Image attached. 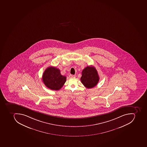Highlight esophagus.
<instances>
[{
  "label": "esophagus",
  "instance_id": "esophagus-1",
  "mask_svg": "<svg viewBox=\"0 0 147 147\" xmlns=\"http://www.w3.org/2000/svg\"><path fill=\"white\" fill-rule=\"evenodd\" d=\"M75 75H69V77H70V78H72V77H75Z\"/></svg>",
  "mask_w": 147,
  "mask_h": 147
}]
</instances>
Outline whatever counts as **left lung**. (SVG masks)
<instances>
[{
  "instance_id": "left-lung-1",
  "label": "left lung",
  "mask_w": 147,
  "mask_h": 147,
  "mask_svg": "<svg viewBox=\"0 0 147 147\" xmlns=\"http://www.w3.org/2000/svg\"><path fill=\"white\" fill-rule=\"evenodd\" d=\"M81 81L87 88L95 87L99 81V77L96 69L93 66H87L84 68L82 71Z\"/></svg>"
}]
</instances>
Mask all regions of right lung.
Wrapping results in <instances>:
<instances>
[{
  "label": "right lung",
  "mask_w": 147,
  "mask_h": 147,
  "mask_svg": "<svg viewBox=\"0 0 147 147\" xmlns=\"http://www.w3.org/2000/svg\"><path fill=\"white\" fill-rule=\"evenodd\" d=\"M66 80V76L61 75L60 70L53 66L48 67L42 76V80L45 86L55 91L60 90L63 86Z\"/></svg>",
  "instance_id": "obj_1"
}]
</instances>
